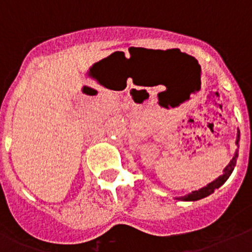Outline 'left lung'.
<instances>
[{
    "label": "left lung",
    "instance_id": "1",
    "mask_svg": "<svg viewBox=\"0 0 252 252\" xmlns=\"http://www.w3.org/2000/svg\"><path fill=\"white\" fill-rule=\"evenodd\" d=\"M239 140H240V133L238 131V138H236V145H238V147H239V144H238ZM236 158H238V150L235 151L234 157H233L232 161L229 162V164H228V166L223 169V174L220 175V177H218L217 179L213 180L212 183H210V184L206 185V187L201 188L200 190H195V191H192L191 194L187 195V196L179 197L178 200H185V201H196V200H200V199H202V197H206V196H208L210 194H212V192L215 191L216 189H218V188H220V185H222L223 183H224L225 180L229 178V175L232 174L233 169H234V167L236 164Z\"/></svg>",
    "mask_w": 252,
    "mask_h": 252
}]
</instances>
